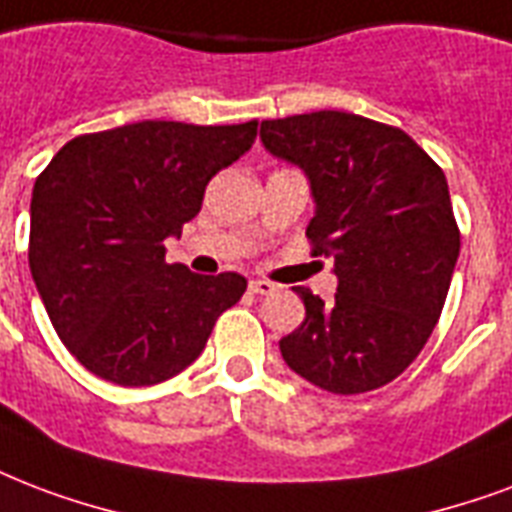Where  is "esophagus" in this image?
<instances>
[{"label":"esophagus","instance_id":"1","mask_svg":"<svg viewBox=\"0 0 512 512\" xmlns=\"http://www.w3.org/2000/svg\"><path fill=\"white\" fill-rule=\"evenodd\" d=\"M249 290L255 292V295H273V292H276V284L265 282V279H252V282H249Z\"/></svg>","mask_w":512,"mask_h":512}]
</instances>
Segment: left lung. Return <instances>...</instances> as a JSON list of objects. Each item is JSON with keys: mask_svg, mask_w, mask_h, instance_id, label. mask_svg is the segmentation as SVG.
Here are the masks:
<instances>
[{"mask_svg": "<svg viewBox=\"0 0 512 512\" xmlns=\"http://www.w3.org/2000/svg\"><path fill=\"white\" fill-rule=\"evenodd\" d=\"M265 150L311 182V255L333 257V303L306 287L298 330L279 341L298 376L333 395L395 381L438 325L459 257L446 174L395 126L351 112L263 120Z\"/></svg>", "mask_w": 512, "mask_h": 512, "instance_id": "8db88e82", "label": "left lung"}]
</instances>
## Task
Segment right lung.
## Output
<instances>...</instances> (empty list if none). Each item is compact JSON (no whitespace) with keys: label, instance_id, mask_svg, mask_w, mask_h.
<instances>
[{"label":"right lung","instance_id":"right-lung-1","mask_svg":"<svg viewBox=\"0 0 512 512\" xmlns=\"http://www.w3.org/2000/svg\"><path fill=\"white\" fill-rule=\"evenodd\" d=\"M257 120L193 126L142 120L74 136L31 193L29 268L58 338L93 376L150 386L198 360L241 273L166 263L163 241L201 212L204 190L239 161Z\"/></svg>","mask_w":512,"mask_h":512}]
</instances>
